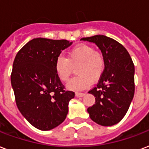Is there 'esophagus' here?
<instances>
[{"mask_svg":"<svg viewBox=\"0 0 149 149\" xmlns=\"http://www.w3.org/2000/svg\"><path fill=\"white\" fill-rule=\"evenodd\" d=\"M84 95H85V93H76V97H82Z\"/></svg>","mask_w":149,"mask_h":149,"instance_id":"obj_1","label":"esophagus"}]
</instances>
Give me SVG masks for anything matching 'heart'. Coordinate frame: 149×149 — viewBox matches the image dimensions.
Instances as JSON below:
<instances>
[{
  "instance_id": "b5f03b06",
  "label": "heart",
  "mask_w": 149,
  "mask_h": 149,
  "mask_svg": "<svg viewBox=\"0 0 149 149\" xmlns=\"http://www.w3.org/2000/svg\"><path fill=\"white\" fill-rule=\"evenodd\" d=\"M105 65V58L100 52L95 51L91 45L82 44L72 48L67 58L58 56L55 68L58 78L64 82L67 81L77 68V76L68 82L67 88L70 91H81L101 78Z\"/></svg>"
}]
</instances>
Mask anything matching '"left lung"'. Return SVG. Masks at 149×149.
Instances as JSON below:
<instances>
[{"label":"left lung","instance_id":"8db88e82","mask_svg":"<svg viewBox=\"0 0 149 149\" xmlns=\"http://www.w3.org/2000/svg\"><path fill=\"white\" fill-rule=\"evenodd\" d=\"M81 40L95 43L106 63L98 84L89 91L96 101L87 112L98 125L112 126L122 120L134 97V63L127 49L113 38L99 35Z\"/></svg>","mask_w":149,"mask_h":149}]
</instances>
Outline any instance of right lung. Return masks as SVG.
Here are the masks:
<instances>
[{"label":"right lung","instance_id":"right-lung-1","mask_svg":"<svg viewBox=\"0 0 149 149\" xmlns=\"http://www.w3.org/2000/svg\"><path fill=\"white\" fill-rule=\"evenodd\" d=\"M69 41L37 38L19 50L10 81L19 111L34 127L49 131L63 123L75 93L65 91L56 72V58Z\"/></svg>","mask_w":149,"mask_h":149}]
</instances>
